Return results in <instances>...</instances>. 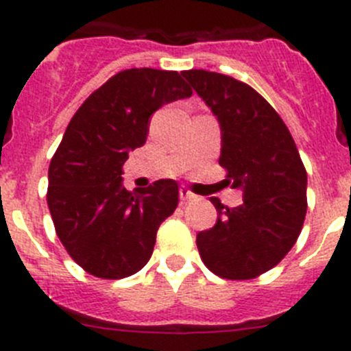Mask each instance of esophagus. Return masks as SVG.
<instances>
[{
  "label": "esophagus",
  "instance_id": "esophagus-1",
  "mask_svg": "<svg viewBox=\"0 0 351 351\" xmlns=\"http://www.w3.org/2000/svg\"><path fill=\"white\" fill-rule=\"evenodd\" d=\"M179 197H181V202L184 204V202H190L191 198H193V193H191L188 188H181V190H179Z\"/></svg>",
  "mask_w": 351,
  "mask_h": 351
}]
</instances>
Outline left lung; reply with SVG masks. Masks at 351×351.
Segmentation results:
<instances>
[{"instance_id":"1","label":"left lung","mask_w":351,"mask_h":351,"mask_svg":"<svg viewBox=\"0 0 351 351\" xmlns=\"http://www.w3.org/2000/svg\"><path fill=\"white\" fill-rule=\"evenodd\" d=\"M221 126L219 165L243 204L219 213L213 228L197 235L206 267L225 280H253L287 256L302 230L308 176L287 125L246 82L216 71H182Z\"/></svg>"}]
</instances>
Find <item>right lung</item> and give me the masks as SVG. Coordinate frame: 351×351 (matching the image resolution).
<instances>
[{
  "instance_id": "1",
  "label": "right lung",
  "mask_w": 351,
  "mask_h": 351,
  "mask_svg": "<svg viewBox=\"0 0 351 351\" xmlns=\"http://www.w3.org/2000/svg\"><path fill=\"white\" fill-rule=\"evenodd\" d=\"M193 95L178 71L130 68L93 91L68 123L49 165L47 206L68 255L91 276L121 280L153 255L160 225L176 210L178 182L123 188L128 153L145 144L149 117Z\"/></svg>"
}]
</instances>
